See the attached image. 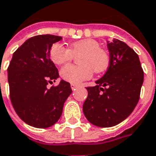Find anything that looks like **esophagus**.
Here are the masks:
<instances>
[{
  "instance_id": "1",
  "label": "esophagus",
  "mask_w": 156,
  "mask_h": 156,
  "mask_svg": "<svg viewBox=\"0 0 156 156\" xmlns=\"http://www.w3.org/2000/svg\"><path fill=\"white\" fill-rule=\"evenodd\" d=\"M70 87H71V89H72V90H76V88L78 87V86H77V85H76V84H71V85H70Z\"/></svg>"
}]
</instances>
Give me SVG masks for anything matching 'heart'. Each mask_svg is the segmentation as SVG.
I'll use <instances>...</instances> for the list:
<instances>
[{"mask_svg":"<svg viewBox=\"0 0 156 156\" xmlns=\"http://www.w3.org/2000/svg\"><path fill=\"white\" fill-rule=\"evenodd\" d=\"M98 41L87 38L69 45V48L61 44H54L50 48V58L55 65L70 61L74 56H79L80 66L67 65L60 70L63 79L72 84H79L91 77L92 71L97 74L108 69L110 62L108 53L100 48Z\"/></svg>","mask_w":156,"mask_h":156,"instance_id":"obj_1","label":"heart"}]
</instances>
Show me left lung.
Wrapping results in <instances>:
<instances>
[{
  "mask_svg": "<svg viewBox=\"0 0 156 156\" xmlns=\"http://www.w3.org/2000/svg\"><path fill=\"white\" fill-rule=\"evenodd\" d=\"M110 62L105 75L87 87L83 112L93 125L109 128L129 117L139 101L144 82L140 58L133 48L114 38L107 42Z\"/></svg>",
  "mask_w": 156,
  "mask_h": 156,
  "instance_id": "1",
  "label": "left lung"
}]
</instances>
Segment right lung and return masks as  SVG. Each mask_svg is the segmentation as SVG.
Masks as SVG:
<instances>
[{"mask_svg":"<svg viewBox=\"0 0 156 156\" xmlns=\"http://www.w3.org/2000/svg\"><path fill=\"white\" fill-rule=\"evenodd\" d=\"M61 39L50 34L28 38L13 54L7 69L13 108L23 122L34 128L46 129L58 122L72 92L70 84L64 80L57 87H47L59 77L49 52Z\"/></svg>","mask_w":156,"mask_h":156,"instance_id":"1","label":"right lung"}]
</instances>
